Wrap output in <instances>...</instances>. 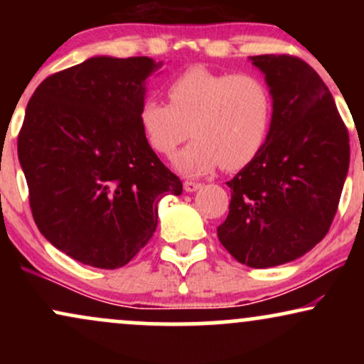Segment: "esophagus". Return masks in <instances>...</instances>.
<instances>
[{"instance_id": "34e87169", "label": "esophagus", "mask_w": 364, "mask_h": 364, "mask_svg": "<svg viewBox=\"0 0 364 364\" xmlns=\"http://www.w3.org/2000/svg\"><path fill=\"white\" fill-rule=\"evenodd\" d=\"M183 186H185V191H188V193H191V191H196V190H198V188H202V183L185 181V183H183Z\"/></svg>"}]
</instances>
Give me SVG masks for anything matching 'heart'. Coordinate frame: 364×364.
Instances as JSON below:
<instances>
[{
    "instance_id": "obj_1",
    "label": "heart",
    "mask_w": 364,
    "mask_h": 364,
    "mask_svg": "<svg viewBox=\"0 0 364 364\" xmlns=\"http://www.w3.org/2000/svg\"><path fill=\"white\" fill-rule=\"evenodd\" d=\"M169 104L147 97L139 123L156 152L171 156L188 136L193 140L173 159L179 173L202 176L217 166L240 169L265 145L272 124V95L250 73L214 72L191 66L168 85Z\"/></svg>"
}]
</instances>
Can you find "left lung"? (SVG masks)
I'll list each match as a JSON object with an SVG mask.
<instances>
[{
	"instance_id": "1",
	"label": "left lung",
	"mask_w": 364,
	"mask_h": 364,
	"mask_svg": "<svg viewBox=\"0 0 364 364\" xmlns=\"http://www.w3.org/2000/svg\"><path fill=\"white\" fill-rule=\"evenodd\" d=\"M272 95L265 145L236 174L223 246L253 269L282 265L323 240L349 169V135L332 94L308 63L289 54L250 58Z\"/></svg>"
}]
</instances>
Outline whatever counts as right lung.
<instances>
[{"mask_svg": "<svg viewBox=\"0 0 364 364\" xmlns=\"http://www.w3.org/2000/svg\"><path fill=\"white\" fill-rule=\"evenodd\" d=\"M152 58L94 56L48 77L27 104L18 161L43 236L73 260L118 269L149 243L157 203L183 185L139 123Z\"/></svg>", "mask_w": 364, "mask_h": 364, "instance_id": "add662e5", "label": "right lung"}]
</instances>
